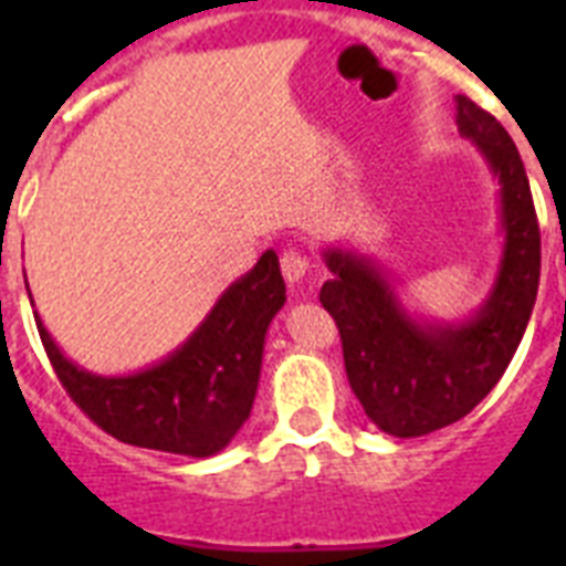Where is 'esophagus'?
Returning <instances> with one entry per match:
<instances>
[{
    "instance_id": "34e87169",
    "label": "esophagus",
    "mask_w": 566,
    "mask_h": 566,
    "mask_svg": "<svg viewBox=\"0 0 566 566\" xmlns=\"http://www.w3.org/2000/svg\"><path fill=\"white\" fill-rule=\"evenodd\" d=\"M308 273V258L300 249H284L282 252V275L287 284H300Z\"/></svg>"
}]
</instances>
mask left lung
<instances>
[{
	"label": "left lung",
	"mask_w": 566,
	"mask_h": 566,
	"mask_svg": "<svg viewBox=\"0 0 566 566\" xmlns=\"http://www.w3.org/2000/svg\"><path fill=\"white\" fill-rule=\"evenodd\" d=\"M455 123L500 185V264L473 314L422 317L376 258L323 249L332 279L319 302L340 332L346 376L364 413L394 438H422L473 411L517 353L537 300L541 229L517 146L467 96H455Z\"/></svg>",
	"instance_id": "obj_1"
}]
</instances>
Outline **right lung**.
Returning a JSON list of instances; mask_svg holds the SVG:
<instances>
[{"instance_id": "1", "label": "right lung", "mask_w": 566, "mask_h": 566, "mask_svg": "<svg viewBox=\"0 0 566 566\" xmlns=\"http://www.w3.org/2000/svg\"><path fill=\"white\" fill-rule=\"evenodd\" d=\"M284 302L279 255L266 249L247 275L220 293L185 344L161 361L123 376H99L70 361L38 311L34 319L61 385L99 429L132 447L211 458L249 420L266 328Z\"/></svg>"}]
</instances>
